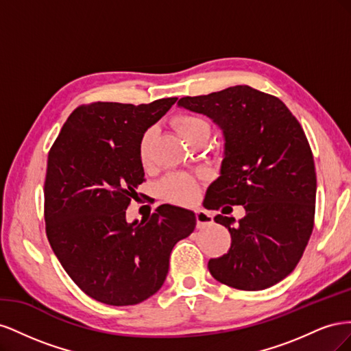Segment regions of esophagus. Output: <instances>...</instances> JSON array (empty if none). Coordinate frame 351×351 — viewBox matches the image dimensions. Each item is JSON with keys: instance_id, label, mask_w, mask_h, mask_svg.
I'll return each mask as SVG.
<instances>
[{"instance_id": "34e87169", "label": "esophagus", "mask_w": 351, "mask_h": 351, "mask_svg": "<svg viewBox=\"0 0 351 351\" xmlns=\"http://www.w3.org/2000/svg\"><path fill=\"white\" fill-rule=\"evenodd\" d=\"M212 222H214V219H212V215L208 214L206 210L199 209L196 212V227L197 228H205V227L210 226Z\"/></svg>"}]
</instances>
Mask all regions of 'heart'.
I'll list each match as a JSON object with an SVG mask.
<instances>
[{
  "mask_svg": "<svg viewBox=\"0 0 351 351\" xmlns=\"http://www.w3.org/2000/svg\"><path fill=\"white\" fill-rule=\"evenodd\" d=\"M176 130L183 137L187 143H192L197 139H206L210 134V124L204 119V117L193 115V114H182L174 119L173 121ZM154 137V130L147 129L139 142V156L141 161L146 165L149 161L151 143ZM162 196L173 202V204L180 205H190L196 202L199 196V183L197 180L189 174H171L164 178L161 183Z\"/></svg>",
  "mask_w": 351,
  "mask_h": 351,
  "instance_id": "heart-1",
  "label": "heart"
}]
</instances>
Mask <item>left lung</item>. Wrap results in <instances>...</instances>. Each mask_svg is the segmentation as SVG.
Here are the masks:
<instances>
[{"label": "left lung", "mask_w": 351, "mask_h": 351, "mask_svg": "<svg viewBox=\"0 0 351 351\" xmlns=\"http://www.w3.org/2000/svg\"><path fill=\"white\" fill-rule=\"evenodd\" d=\"M178 107L209 117L226 141L205 208L225 214L214 221L231 246L208 262L212 277L246 291L280 282L303 256L315 219V162L300 123L281 99L246 84L184 97ZM234 204L247 210L237 223L226 217Z\"/></svg>", "instance_id": "obj_1"}]
</instances>
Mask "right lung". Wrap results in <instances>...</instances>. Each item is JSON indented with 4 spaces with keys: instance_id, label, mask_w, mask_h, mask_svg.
<instances>
[{
    "instance_id": "right-lung-1",
    "label": "right lung",
    "mask_w": 351,
    "mask_h": 351,
    "mask_svg": "<svg viewBox=\"0 0 351 351\" xmlns=\"http://www.w3.org/2000/svg\"><path fill=\"white\" fill-rule=\"evenodd\" d=\"M176 101L80 105L48 154V241L69 277L101 303L130 306L149 299L167 278L176 243L196 227L192 210L173 205L132 224L125 219L145 182L141 137Z\"/></svg>"
}]
</instances>
